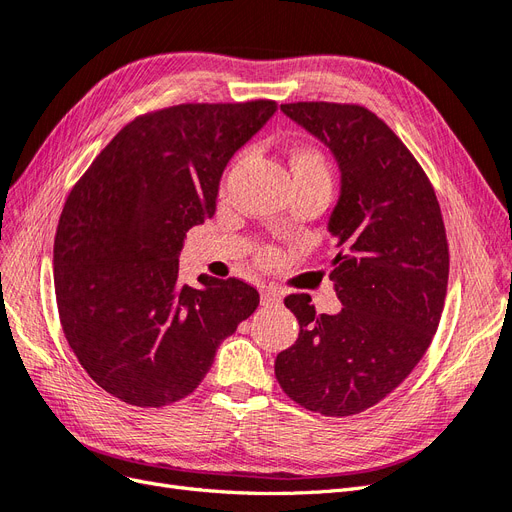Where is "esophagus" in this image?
Instances as JSON below:
<instances>
[{
  "label": "esophagus",
  "instance_id": "obj_1",
  "mask_svg": "<svg viewBox=\"0 0 512 512\" xmlns=\"http://www.w3.org/2000/svg\"><path fill=\"white\" fill-rule=\"evenodd\" d=\"M281 303V294L275 292V290H262V305L264 307H273Z\"/></svg>",
  "mask_w": 512,
  "mask_h": 512
}]
</instances>
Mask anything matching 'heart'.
<instances>
[{
	"mask_svg": "<svg viewBox=\"0 0 512 512\" xmlns=\"http://www.w3.org/2000/svg\"><path fill=\"white\" fill-rule=\"evenodd\" d=\"M239 163V156L235 161L228 165L226 173H224V184L226 180L231 178V173L235 171ZM290 171H292V178H307V180H317V182H324L330 186L332 182V171H330V163L328 158L324 156L322 150H317L313 146H303V148H296L290 154ZM277 258V252L273 248L269 250H262L260 252V260L262 262H273Z\"/></svg>",
	"mask_w": 512,
	"mask_h": 512,
	"instance_id": "obj_1",
	"label": "heart"
}]
</instances>
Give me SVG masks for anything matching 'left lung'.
<instances>
[{
	"label": "left lung",
	"mask_w": 512,
	"mask_h": 512,
	"mask_svg": "<svg viewBox=\"0 0 512 512\" xmlns=\"http://www.w3.org/2000/svg\"><path fill=\"white\" fill-rule=\"evenodd\" d=\"M281 110L341 167L328 277L343 309L315 313L309 294L286 296L301 332L277 356L275 377L307 411L358 415L392 394L434 339L449 281L443 214L424 167L375 112L332 101Z\"/></svg>",
	"instance_id": "obj_1"
}]
</instances>
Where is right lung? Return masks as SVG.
Segmentation results:
<instances>
[{
	"label": "right lung",
	"mask_w": 512,
	"mask_h": 512,
	"mask_svg": "<svg viewBox=\"0 0 512 512\" xmlns=\"http://www.w3.org/2000/svg\"><path fill=\"white\" fill-rule=\"evenodd\" d=\"M277 103H180L137 116L69 192L55 237L65 339L99 387L161 409L197 390L220 343L256 311L237 277L180 279L186 233L214 216L231 156Z\"/></svg>",
	"instance_id": "1"
}]
</instances>
